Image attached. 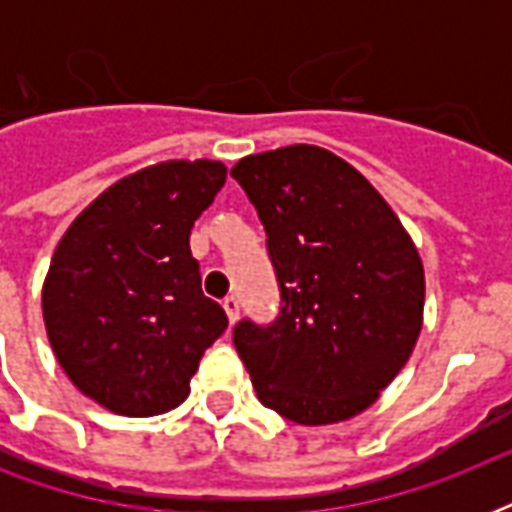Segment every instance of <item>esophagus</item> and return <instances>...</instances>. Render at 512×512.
I'll use <instances>...</instances> for the list:
<instances>
[{"instance_id":"esophagus-1","label":"esophagus","mask_w":512,"mask_h":512,"mask_svg":"<svg viewBox=\"0 0 512 512\" xmlns=\"http://www.w3.org/2000/svg\"><path fill=\"white\" fill-rule=\"evenodd\" d=\"M223 308H225V316H228V321H231V324H236V321H239V300H236L233 295L225 297Z\"/></svg>"}]
</instances>
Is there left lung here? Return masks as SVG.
Listing matches in <instances>:
<instances>
[{
    "mask_svg": "<svg viewBox=\"0 0 512 512\" xmlns=\"http://www.w3.org/2000/svg\"><path fill=\"white\" fill-rule=\"evenodd\" d=\"M231 175L255 204L281 292L276 321L233 329L257 398L297 425L356 417L420 337L417 247L374 185L327 148L244 156Z\"/></svg>",
    "mask_w": 512,
    "mask_h": 512,
    "instance_id": "8db88e82",
    "label": "left lung"
}]
</instances>
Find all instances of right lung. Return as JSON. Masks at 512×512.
I'll return each instance as SVG.
<instances>
[{
  "label": "right lung",
  "mask_w": 512,
  "mask_h": 512,
  "mask_svg": "<svg viewBox=\"0 0 512 512\" xmlns=\"http://www.w3.org/2000/svg\"><path fill=\"white\" fill-rule=\"evenodd\" d=\"M225 164L162 162L122 177L63 233L42 289L47 337L68 380L116 414L151 417L191 390L228 316L201 292L191 228Z\"/></svg>",
  "instance_id": "add662e5"
}]
</instances>
